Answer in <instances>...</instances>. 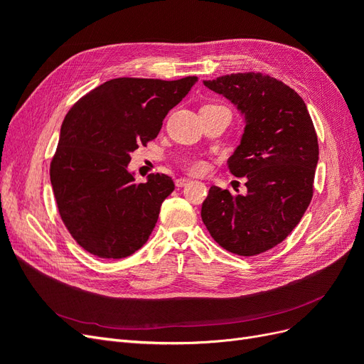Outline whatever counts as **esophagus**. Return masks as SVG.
Wrapping results in <instances>:
<instances>
[{
  "instance_id": "esophagus-1",
  "label": "esophagus",
  "mask_w": 364,
  "mask_h": 364,
  "mask_svg": "<svg viewBox=\"0 0 364 364\" xmlns=\"http://www.w3.org/2000/svg\"><path fill=\"white\" fill-rule=\"evenodd\" d=\"M191 181L188 179V178H181V179H178V181H176V185H178V186H181V188H182V186H185V185H188Z\"/></svg>"
}]
</instances>
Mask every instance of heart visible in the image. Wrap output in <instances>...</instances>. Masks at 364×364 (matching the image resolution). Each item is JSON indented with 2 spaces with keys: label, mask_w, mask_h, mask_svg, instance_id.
<instances>
[{
  "label": "heart",
  "mask_w": 364,
  "mask_h": 364,
  "mask_svg": "<svg viewBox=\"0 0 364 364\" xmlns=\"http://www.w3.org/2000/svg\"><path fill=\"white\" fill-rule=\"evenodd\" d=\"M190 171H193V173H202V171H205V168H206V164L203 162V161H196V162H193V164H190Z\"/></svg>",
  "instance_id": "obj_1"
}]
</instances>
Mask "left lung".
Masks as SVG:
<instances>
[{
	"label": "left lung",
	"instance_id": "obj_1",
	"mask_svg": "<svg viewBox=\"0 0 364 364\" xmlns=\"http://www.w3.org/2000/svg\"><path fill=\"white\" fill-rule=\"evenodd\" d=\"M245 115L240 146L228 159L247 193L211 186L202 220L223 249L241 257L266 252L289 237L313 197L318 144L308 109L294 90L261 73L205 80Z\"/></svg>",
	"mask_w": 364,
	"mask_h": 364
}]
</instances>
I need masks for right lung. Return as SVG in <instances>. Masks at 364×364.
<instances>
[{"mask_svg": "<svg viewBox=\"0 0 364 364\" xmlns=\"http://www.w3.org/2000/svg\"><path fill=\"white\" fill-rule=\"evenodd\" d=\"M197 77H119L83 95L65 117L50 179L63 225L86 252L126 258L146 245L161 205L173 193L167 174L136 183L130 155L155 139L170 109Z\"/></svg>", "mask_w": 364, "mask_h": 364, "instance_id": "add662e5", "label": "right lung"}]
</instances>
